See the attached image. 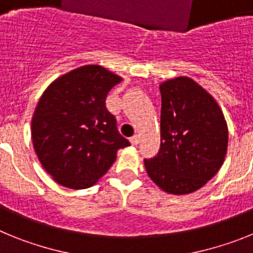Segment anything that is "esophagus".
I'll use <instances>...</instances> for the list:
<instances>
[{
  "instance_id": "esophagus-1",
  "label": "esophagus",
  "mask_w": 253,
  "mask_h": 253,
  "mask_svg": "<svg viewBox=\"0 0 253 253\" xmlns=\"http://www.w3.org/2000/svg\"><path fill=\"white\" fill-rule=\"evenodd\" d=\"M129 140H130V143L133 144V146H137L138 143L140 142V137L138 135V134H135V135H133V137H131Z\"/></svg>"
}]
</instances>
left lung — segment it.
<instances>
[{
	"instance_id": "left-lung-1",
	"label": "left lung",
	"mask_w": 253,
	"mask_h": 253,
	"mask_svg": "<svg viewBox=\"0 0 253 253\" xmlns=\"http://www.w3.org/2000/svg\"><path fill=\"white\" fill-rule=\"evenodd\" d=\"M161 147L144 160L147 173L165 193L186 195L204 186L224 162L228 126L222 109L190 77L160 84Z\"/></svg>"
}]
</instances>
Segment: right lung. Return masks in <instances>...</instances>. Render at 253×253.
I'll return each instance as SVG.
<instances>
[{"label":"right lung","instance_id":"add662e5","mask_svg":"<svg viewBox=\"0 0 253 253\" xmlns=\"http://www.w3.org/2000/svg\"><path fill=\"white\" fill-rule=\"evenodd\" d=\"M122 77L97 64L76 68L51 82L31 120V139L42 166L58 184L92 186L130 146L106 109V96Z\"/></svg>","mask_w":253,"mask_h":253}]
</instances>
